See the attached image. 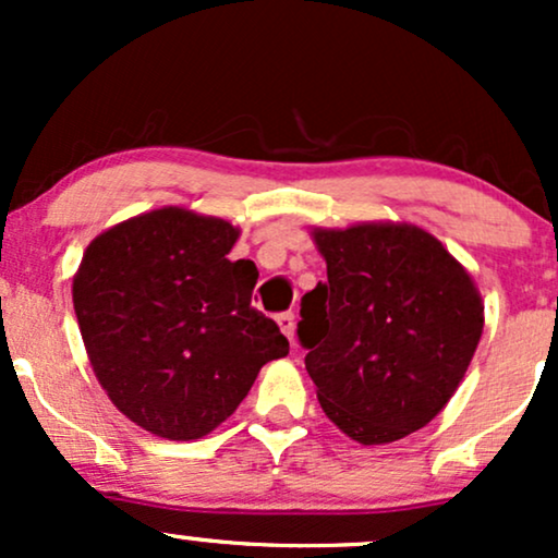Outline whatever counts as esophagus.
<instances>
[{"instance_id":"34e87169","label":"esophagus","mask_w":558,"mask_h":558,"mask_svg":"<svg viewBox=\"0 0 558 558\" xmlns=\"http://www.w3.org/2000/svg\"><path fill=\"white\" fill-rule=\"evenodd\" d=\"M278 325H280V330H283V336L288 338V341H291V345H293V330H296V323H293V312H280L278 317Z\"/></svg>"}]
</instances>
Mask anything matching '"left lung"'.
Returning <instances> with one entry per match:
<instances>
[{"mask_svg":"<svg viewBox=\"0 0 558 558\" xmlns=\"http://www.w3.org/2000/svg\"><path fill=\"white\" fill-rule=\"evenodd\" d=\"M312 235L328 280L301 299L296 336L319 407L364 446L420 430L459 388L483 336L470 272L407 222Z\"/></svg>","mask_w":558,"mask_h":558,"instance_id":"obj_1","label":"left lung"}]
</instances>
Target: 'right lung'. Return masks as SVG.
<instances>
[{
  "label": "right lung",
  "instance_id": "obj_1",
  "mask_svg": "<svg viewBox=\"0 0 558 558\" xmlns=\"http://www.w3.org/2000/svg\"><path fill=\"white\" fill-rule=\"evenodd\" d=\"M239 228L162 207L88 243L73 306L101 388L128 420L196 440L239 409L288 338L252 306L254 262H230Z\"/></svg>",
  "mask_w": 558,
  "mask_h": 558
}]
</instances>
